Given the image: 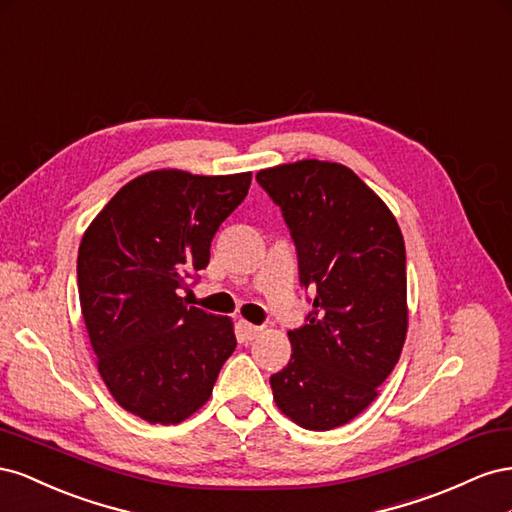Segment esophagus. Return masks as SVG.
Instances as JSON below:
<instances>
[{
  "instance_id": "1",
  "label": "esophagus",
  "mask_w": 512,
  "mask_h": 512,
  "mask_svg": "<svg viewBox=\"0 0 512 512\" xmlns=\"http://www.w3.org/2000/svg\"><path fill=\"white\" fill-rule=\"evenodd\" d=\"M240 330H242V334H244V339H248V341H253V339H257L259 334H261V326H255V324H248V321H240Z\"/></svg>"
}]
</instances>
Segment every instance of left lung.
<instances>
[{
	"mask_svg": "<svg viewBox=\"0 0 512 512\" xmlns=\"http://www.w3.org/2000/svg\"><path fill=\"white\" fill-rule=\"evenodd\" d=\"M296 244L306 324L289 330L291 358L270 377L279 410L328 431L356 418L399 362L407 332L405 244L394 216L358 175L300 160L257 173Z\"/></svg>",
	"mask_w": 512,
	"mask_h": 512,
	"instance_id": "left-lung-1",
	"label": "left lung"
}]
</instances>
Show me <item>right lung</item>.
I'll use <instances>...</instances> for the list:
<instances>
[{
  "label": "right lung",
  "mask_w": 512,
  "mask_h": 512,
  "mask_svg": "<svg viewBox=\"0 0 512 512\" xmlns=\"http://www.w3.org/2000/svg\"><path fill=\"white\" fill-rule=\"evenodd\" d=\"M248 186L251 173L150 171L122 186L81 240L79 300L100 377L152 425L195 414L236 349L231 319L186 306L180 289L199 281Z\"/></svg>",
  "instance_id": "obj_1"
}]
</instances>
